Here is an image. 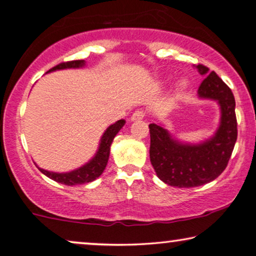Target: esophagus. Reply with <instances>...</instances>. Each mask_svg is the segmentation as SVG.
I'll list each match as a JSON object with an SVG mask.
<instances>
[{"label":"esophagus","mask_w":256,"mask_h":256,"mask_svg":"<svg viewBox=\"0 0 256 256\" xmlns=\"http://www.w3.org/2000/svg\"><path fill=\"white\" fill-rule=\"evenodd\" d=\"M146 116V113L143 110H136L135 113H132L130 120L132 121H138V120H142L143 118Z\"/></svg>","instance_id":"34e87169"}]
</instances>
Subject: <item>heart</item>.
<instances>
[{
	"mask_svg": "<svg viewBox=\"0 0 256 256\" xmlns=\"http://www.w3.org/2000/svg\"><path fill=\"white\" fill-rule=\"evenodd\" d=\"M188 87V80L185 79H180L177 84V92H183V90Z\"/></svg>",
	"mask_w": 256,
	"mask_h": 256,
	"instance_id": "heart-1",
	"label": "heart"
}]
</instances>
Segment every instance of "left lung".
<instances>
[{
    "label": "left lung",
    "instance_id": "left-lung-1",
    "mask_svg": "<svg viewBox=\"0 0 256 256\" xmlns=\"http://www.w3.org/2000/svg\"><path fill=\"white\" fill-rule=\"evenodd\" d=\"M196 68L204 76L198 98L219 104V127L205 141L186 143L177 140L162 124H149L150 162L157 177L170 186L194 188L216 180L226 169L238 138L232 90L206 66L199 64Z\"/></svg>",
    "mask_w": 256,
    "mask_h": 256
}]
</instances>
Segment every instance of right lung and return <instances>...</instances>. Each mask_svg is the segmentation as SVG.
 Returning <instances> with one entry per match:
<instances>
[{"label": "right lung", "instance_id": "right-lung-1", "mask_svg": "<svg viewBox=\"0 0 256 256\" xmlns=\"http://www.w3.org/2000/svg\"><path fill=\"white\" fill-rule=\"evenodd\" d=\"M86 65L85 60H73L68 62H62L54 68H51L48 72L57 71V70H65V68H82ZM126 124L124 120H118L115 124H110L106 130H104V135L101 136L99 148H98L96 155L90 158L86 164L78 168V169L68 171V172H54V171L44 170L42 168L37 166L42 174L48 176L51 180H54L58 183L68 185H79V184H86L90 183V182L96 180L101 174L104 172V168L107 166L108 158H110V144L113 140L120 129L124 127Z\"/></svg>", "mask_w": 256, "mask_h": 256}]
</instances>
